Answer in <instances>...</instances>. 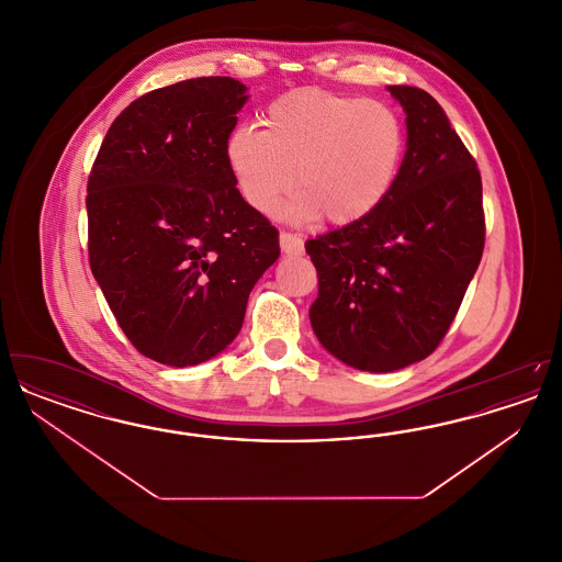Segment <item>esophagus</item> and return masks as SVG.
Returning <instances> with one entry per match:
<instances>
[{"mask_svg": "<svg viewBox=\"0 0 562 562\" xmlns=\"http://www.w3.org/2000/svg\"><path fill=\"white\" fill-rule=\"evenodd\" d=\"M280 248L284 255H291V257H299L303 255V240L299 236H294L291 232H282L280 234Z\"/></svg>", "mask_w": 562, "mask_h": 562, "instance_id": "obj_1", "label": "esophagus"}]
</instances>
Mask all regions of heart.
<instances>
[{"label":"heart","instance_id":"b5f03b06","mask_svg":"<svg viewBox=\"0 0 562 562\" xmlns=\"http://www.w3.org/2000/svg\"><path fill=\"white\" fill-rule=\"evenodd\" d=\"M404 140L401 115L387 103L299 88L269 103L263 128L241 124L229 134L225 154L255 211L276 213L296 177L294 213L348 225L392 191Z\"/></svg>","mask_w":562,"mask_h":562}]
</instances>
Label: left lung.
<instances>
[{
	"instance_id": "1",
	"label": "left lung",
	"mask_w": 562,
	"mask_h": 562,
	"mask_svg": "<svg viewBox=\"0 0 562 562\" xmlns=\"http://www.w3.org/2000/svg\"><path fill=\"white\" fill-rule=\"evenodd\" d=\"M406 113V154L387 198L360 221L305 241L318 271L312 328L369 373L428 358L445 339L484 248L481 170L442 108L387 86Z\"/></svg>"
}]
</instances>
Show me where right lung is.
I'll return each instance as SVG.
<instances>
[{"label":"right lung","mask_w":562,"mask_h":562,"mask_svg":"<svg viewBox=\"0 0 562 562\" xmlns=\"http://www.w3.org/2000/svg\"><path fill=\"white\" fill-rule=\"evenodd\" d=\"M246 99L218 76L151 90L113 120L88 177L92 276L128 341L160 364L227 348L280 255L225 154Z\"/></svg>","instance_id":"add662e5"}]
</instances>
